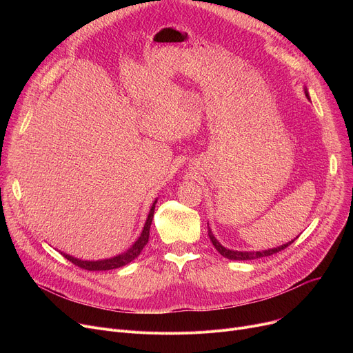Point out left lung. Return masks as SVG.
Here are the masks:
<instances>
[{"instance_id": "8db88e82", "label": "left lung", "mask_w": 353, "mask_h": 353, "mask_svg": "<svg viewBox=\"0 0 353 353\" xmlns=\"http://www.w3.org/2000/svg\"><path fill=\"white\" fill-rule=\"evenodd\" d=\"M305 92H306V96L309 97L306 88H305ZM209 237H210V240H212L213 246L216 248V250H217L221 256H223V257L230 259V261H253V259H261V257H265V256H272V254H274V253H277V252H281V250L286 249L289 245H292V243L294 242V240H292V242H289V243H286V245H282V246H279V248L268 249V250H262V252H239V250H230V249H226L225 246H221V245L217 242V239L214 237V234L212 233L210 228H209Z\"/></svg>"}]
</instances>
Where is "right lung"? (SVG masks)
<instances>
[{"mask_svg": "<svg viewBox=\"0 0 353 353\" xmlns=\"http://www.w3.org/2000/svg\"><path fill=\"white\" fill-rule=\"evenodd\" d=\"M156 203H157V200H154L150 212H148V216H147V220H145L140 237L132 245V248L127 249L124 253L111 257V259H104V261H96V262L81 261V259L72 257V256L65 254V253H61V254L67 259V261H70L72 265H76V266H79L81 269H85V270H111V269H117V268L125 266L130 262H133L134 259L141 253L143 248L148 242V236H150V226H152V220H153V216H154Z\"/></svg>", "mask_w": 353, "mask_h": 353, "instance_id": "add662e5", "label": "right lung"}]
</instances>
